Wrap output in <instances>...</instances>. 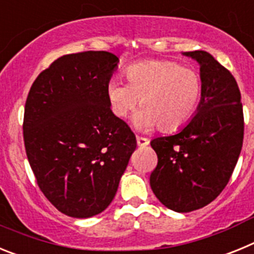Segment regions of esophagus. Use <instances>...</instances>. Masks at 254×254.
<instances>
[{
  "instance_id": "34e87169",
  "label": "esophagus",
  "mask_w": 254,
  "mask_h": 254,
  "mask_svg": "<svg viewBox=\"0 0 254 254\" xmlns=\"http://www.w3.org/2000/svg\"><path fill=\"white\" fill-rule=\"evenodd\" d=\"M136 140H137V145L140 147H145V146H147V145H149V143H150L149 138L140 137V136H137V138H136Z\"/></svg>"
}]
</instances>
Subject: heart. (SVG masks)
<instances>
[{
	"instance_id": "1",
	"label": "heart",
	"mask_w": 254,
	"mask_h": 254,
	"mask_svg": "<svg viewBox=\"0 0 254 254\" xmlns=\"http://www.w3.org/2000/svg\"><path fill=\"white\" fill-rule=\"evenodd\" d=\"M127 84L112 80L105 94L113 114L125 120L137 107L132 123L140 131L156 126L173 132L187 125L198 108L202 95V77L196 69L165 60L143 61L125 71Z\"/></svg>"
}]
</instances>
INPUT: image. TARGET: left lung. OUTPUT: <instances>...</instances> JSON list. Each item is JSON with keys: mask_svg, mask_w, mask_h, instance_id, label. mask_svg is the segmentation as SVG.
Returning <instances> with one entry per match:
<instances>
[{"mask_svg": "<svg viewBox=\"0 0 254 254\" xmlns=\"http://www.w3.org/2000/svg\"><path fill=\"white\" fill-rule=\"evenodd\" d=\"M182 55L199 64L202 95L183 128L150 142L158 155L150 186L165 207L190 212L212 202L228 185L241 155L244 120L234 76L207 52Z\"/></svg>", "mask_w": 254, "mask_h": 254, "instance_id": "left-lung-1", "label": "left lung"}]
</instances>
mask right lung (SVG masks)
<instances>
[{
	"instance_id": "1",
	"label": "right lung",
	"mask_w": 254,
	"mask_h": 254,
	"mask_svg": "<svg viewBox=\"0 0 254 254\" xmlns=\"http://www.w3.org/2000/svg\"><path fill=\"white\" fill-rule=\"evenodd\" d=\"M118 64L104 51L62 56L29 91L26 156L44 196L67 216L86 219L111 205L136 150L133 132L105 94Z\"/></svg>"
}]
</instances>
